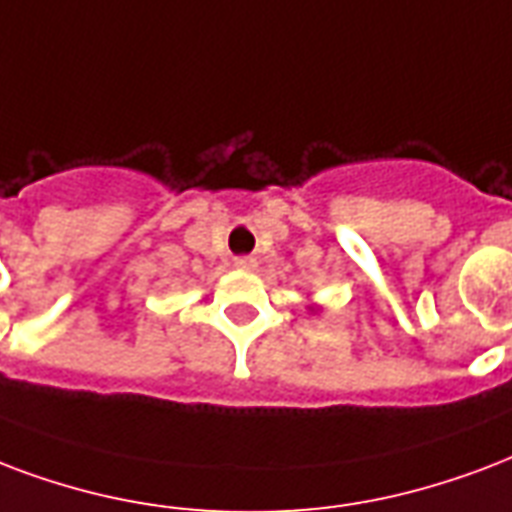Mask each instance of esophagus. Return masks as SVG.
Returning <instances> with one entry per match:
<instances>
[{"label":"esophagus","mask_w":512,"mask_h":512,"mask_svg":"<svg viewBox=\"0 0 512 512\" xmlns=\"http://www.w3.org/2000/svg\"><path fill=\"white\" fill-rule=\"evenodd\" d=\"M255 257H236V268L239 271H255Z\"/></svg>","instance_id":"1"}]
</instances>
